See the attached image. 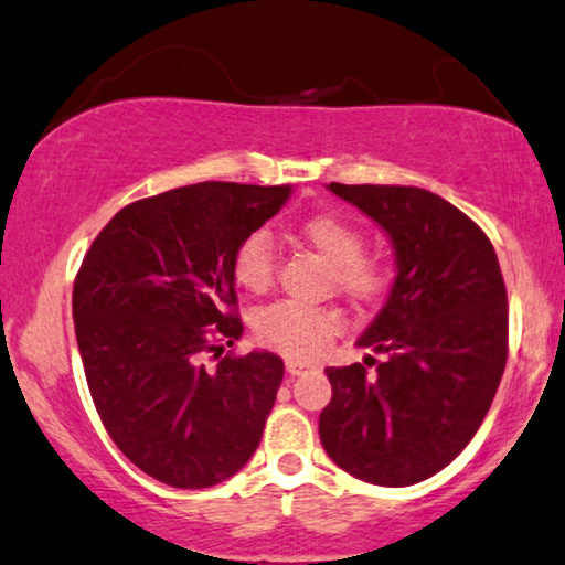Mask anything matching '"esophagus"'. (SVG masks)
I'll return each instance as SVG.
<instances>
[{
  "label": "esophagus",
  "instance_id": "1",
  "mask_svg": "<svg viewBox=\"0 0 565 565\" xmlns=\"http://www.w3.org/2000/svg\"><path fill=\"white\" fill-rule=\"evenodd\" d=\"M285 369H288L290 376H300L302 371L316 369V363L308 361V359H288V361H285Z\"/></svg>",
  "mask_w": 565,
  "mask_h": 565
}]
</instances>
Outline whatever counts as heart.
I'll list each match as a JSON object with an SVG mask.
<instances>
[{"label": "heart", "instance_id": "b5f03b06", "mask_svg": "<svg viewBox=\"0 0 565 565\" xmlns=\"http://www.w3.org/2000/svg\"><path fill=\"white\" fill-rule=\"evenodd\" d=\"M300 237L316 253L331 263L335 290L359 306H379L388 298L396 282V265L388 257L363 255V232L353 222L338 214H312L300 222ZM232 273L242 288L265 292L275 280V247L270 234L257 230L247 234L234 249ZM341 320L326 308L300 306L280 300L263 308L255 316V333L275 351L308 355L326 338H331Z\"/></svg>", "mask_w": 565, "mask_h": 565}]
</instances>
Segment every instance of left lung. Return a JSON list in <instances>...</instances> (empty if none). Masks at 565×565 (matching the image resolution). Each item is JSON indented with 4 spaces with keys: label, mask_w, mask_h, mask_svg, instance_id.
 <instances>
[{
    "label": "left lung",
    "mask_w": 565,
    "mask_h": 565,
    "mask_svg": "<svg viewBox=\"0 0 565 565\" xmlns=\"http://www.w3.org/2000/svg\"><path fill=\"white\" fill-rule=\"evenodd\" d=\"M388 234L396 282L359 338L362 363L326 369L328 457L363 482L406 488L452 462L488 414L508 361V292L492 242L447 199L419 186L335 184Z\"/></svg>",
    "instance_id": "obj_1"
}]
</instances>
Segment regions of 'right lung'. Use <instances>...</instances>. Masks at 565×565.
Returning a JSON list of instances; mask_svg holds the SVG:
<instances>
[{
	"instance_id": "right-lung-1",
	"label": "right lung",
	"mask_w": 565,
	"mask_h": 565,
	"mask_svg": "<svg viewBox=\"0 0 565 565\" xmlns=\"http://www.w3.org/2000/svg\"><path fill=\"white\" fill-rule=\"evenodd\" d=\"M290 192L204 181L138 199L83 257L73 318L93 404L153 480L212 488L263 439L285 366L270 351L222 355L242 335L232 257Z\"/></svg>"
}]
</instances>
